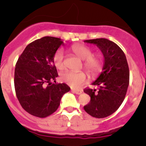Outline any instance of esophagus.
Here are the masks:
<instances>
[{"label": "esophagus", "mask_w": 146, "mask_h": 146, "mask_svg": "<svg viewBox=\"0 0 146 146\" xmlns=\"http://www.w3.org/2000/svg\"><path fill=\"white\" fill-rule=\"evenodd\" d=\"M72 92H73L74 93L77 94V95H80V94H82V90H74V89H72L71 90Z\"/></svg>", "instance_id": "esophagus-1"}]
</instances>
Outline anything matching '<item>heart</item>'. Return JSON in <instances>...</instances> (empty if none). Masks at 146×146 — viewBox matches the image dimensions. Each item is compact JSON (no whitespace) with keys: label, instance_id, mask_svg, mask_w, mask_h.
<instances>
[{"label":"heart","instance_id":"1","mask_svg":"<svg viewBox=\"0 0 146 146\" xmlns=\"http://www.w3.org/2000/svg\"><path fill=\"white\" fill-rule=\"evenodd\" d=\"M71 50L76 56L83 61V66L91 76H95L102 70V58L100 55H93L90 47L82 44H74ZM64 51L58 49L53 57L54 66L58 70L64 68ZM61 80L73 88H78L86 80V74L83 71H66L61 75Z\"/></svg>","mask_w":146,"mask_h":146}]
</instances>
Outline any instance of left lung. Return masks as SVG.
I'll use <instances>...</instances> for the list:
<instances>
[{"mask_svg": "<svg viewBox=\"0 0 146 146\" xmlns=\"http://www.w3.org/2000/svg\"><path fill=\"white\" fill-rule=\"evenodd\" d=\"M96 45L104 56L102 71L92 83L96 90L88 88L84 92L90 102L84 106L85 111L95 118H104L115 112L123 102L129 84V69L124 53L117 44L105 38L85 40Z\"/></svg>", "mask_w": 146, "mask_h": 146, "instance_id": "8db88e82", "label": "left lung"}]
</instances>
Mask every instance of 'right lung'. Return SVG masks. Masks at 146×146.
<instances>
[{"label": "right lung", "mask_w": 146, "mask_h": 146, "mask_svg": "<svg viewBox=\"0 0 146 146\" xmlns=\"http://www.w3.org/2000/svg\"><path fill=\"white\" fill-rule=\"evenodd\" d=\"M64 42L44 36L28 44L19 57L15 69L16 95L29 114L44 118L56 111L63 95L70 88L56 82L58 73L53 61L56 51Z\"/></svg>", "instance_id": "right-lung-1"}]
</instances>
